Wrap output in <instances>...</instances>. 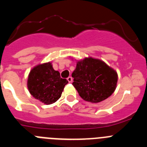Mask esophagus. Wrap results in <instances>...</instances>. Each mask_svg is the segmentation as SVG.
I'll use <instances>...</instances> for the list:
<instances>
[{
	"label": "esophagus",
	"instance_id": "1",
	"mask_svg": "<svg viewBox=\"0 0 147 147\" xmlns=\"http://www.w3.org/2000/svg\"><path fill=\"white\" fill-rule=\"evenodd\" d=\"M67 81H68V82H72V77L71 76H68V77L67 78Z\"/></svg>",
	"mask_w": 147,
	"mask_h": 147
}]
</instances>
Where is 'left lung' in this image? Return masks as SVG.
I'll list each match as a JSON object with an SVG mask.
<instances>
[{"label":"left lung","instance_id":"obj_1","mask_svg":"<svg viewBox=\"0 0 147 147\" xmlns=\"http://www.w3.org/2000/svg\"><path fill=\"white\" fill-rule=\"evenodd\" d=\"M72 77V85L80 96L92 103H98L110 96L118 81L115 70L103 61L92 57L77 62Z\"/></svg>","mask_w":147,"mask_h":147}]
</instances>
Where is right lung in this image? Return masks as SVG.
<instances>
[{"mask_svg": "<svg viewBox=\"0 0 147 147\" xmlns=\"http://www.w3.org/2000/svg\"><path fill=\"white\" fill-rule=\"evenodd\" d=\"M66 79H62L59 71L53 68L51 62L35 66L30 71L27 86L30 93L36 99L45 105H51L60 98Z\"/></svg>", "mask_w": 147, "mask_h": 147, "instance_id": "right-lung-1", "label": "right lung"}]
</instances>
